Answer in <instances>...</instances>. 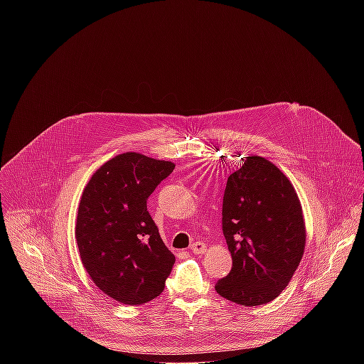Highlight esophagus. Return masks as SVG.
<instances>
[{
    "label": "esophagus",
    "mask_w": 364,
    "mask_h": 364,
    "mask_svg": "<svg viewBox=\"0 0 364 364\" xmlns=\"http://www.w3.org/2000/svg\"><path fill=\"white\" fill-rule=\"evenodd\" d=\"M190 249H191V252H193L194 255H200V253H204V252H205V245L201 243V242H194Z\"/></svg>",
    "instance_id": "1"
}]
</instances>
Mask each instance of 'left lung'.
Masks as SVG:
<instances>
[{"mask_svg":"<svg viewBox=\"0 0 364 364\" xmlns=\"http://www.w3.org/2000/svg\"><path fill=\"white\" fill-rule=\"evenodd\" d=\"M222 229L232 269L216 284L223 298L256 306L275 299L291 281L305 247L299 198L268 160L243 157L228 177Z\"/></svg>","mask_w":364,"mask_h":364,"instance_id":"8db88e82","label":"left lung"}]
</instances>
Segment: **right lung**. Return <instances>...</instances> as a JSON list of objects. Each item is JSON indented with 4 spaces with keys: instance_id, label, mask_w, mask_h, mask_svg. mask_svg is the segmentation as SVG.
I'll return each instance as SVG.
<instances>
[{
    "instance_id": "right-lung-1",
    "label": "right lung",
    "mask_w": 364,
    "mask_h": 364,
    "mask_svg": "<svg viewBox=\"0 0 364 364\" xmlns=\"http://www.w3.org/2000/svg\"><path fill=\"white\" fill-rule=\"evenodd\" d=\"M138 152L103 164L83 190L76 222L82 264L96 287L127 305L157 298L176 262L146 209L173 170Z\"/></svg>"
}]
</instances>
